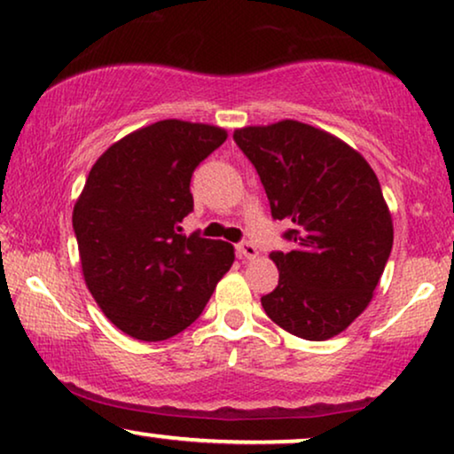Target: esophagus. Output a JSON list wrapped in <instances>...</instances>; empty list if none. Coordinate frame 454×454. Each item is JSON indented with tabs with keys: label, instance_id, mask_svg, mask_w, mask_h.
<instances>
[{
	"label": "esophagus",
	"instance_id": "obj_1",
	"mask_svg": "<svg viewBox=\"0 0 454 454\" xmlns=\"http://www.w3.org/2000/svg\"><path fill=\"white\" fill-rule=\"evenodd\" d=\"M235 250H238L239 260H254L258 256L256 246L250 244V241H241V244L235 246Z\"/></svg>",
	"mask_w": 454,
	"mask_h": 454
}]
</instances>
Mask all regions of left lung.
Wrapping results in <instances>:
<instances>
[{
  "label": "left lung",
  "instance_id": "1",
  "mask_svg": "<svg viewBox=\"0 0 454 454\" xmlns=\"http://www.w3.org/2000/svg\"><path fill=\"white\" fill-rule=\"evenodd\" d=\"M256 167L291 252H272L278 285L269 318L295 337L326 340L368 308L393 247V216L368 160L337 136L295 120L233 132Z\"/></svg>",
  "mask_w": 454,
  "mask_h": 454
}]
</instances>
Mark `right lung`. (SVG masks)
I'll return each instance as SVG.
<instances>
[{
  "instance_id": "obj_1",
  "label": "right lung",
  "mask_w": 454,
  "mask_h": 454,
  "mask_svg": "<svg viewBox=\"0 0 454 454\" xmlns=\"http://www.w3.org/2000/svg\"><path fill=\"white\" fill-rule=\"evenodd\" d=\"M225 140L219 126L163 120L114 142L86 177L72 213L82 277L129 337L182 333L231 269V244L179 233L194 208L192 173Z\"/></svg>"
}]
</instances>
